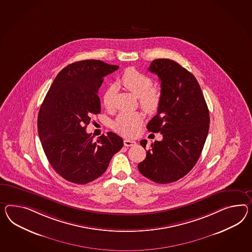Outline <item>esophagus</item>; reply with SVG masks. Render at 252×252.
<instances>
[{
	"instance_id": "1",
	"label": "esophagus",
	"mask_w": 252,
	"mask_h": 252,
	"mask_svg": "<svg viewBox=\"0 0 252 252\" xmlns=\"http://www.w3.org/2000/svg\"><path fill=\"white\" fill-rule=\"evenodd\" d=\"M123 143H124V146H126V147H129V146H133V145H135L136 142L132 141V140H129V139H125Z\"/></svg>"
}]
</instances>
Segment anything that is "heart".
Listing matches in <instances>:
<instances>
[{
	"label": "heart",
	"mask_w": 252,
	"mask_h": 252,
	"mask_svg": "<svg viewBox=\"0 0 252 252\" xmlns=\"http://www.w3.org/2000/svg\"><path fill=\"white\" fill-rule=\"evenodd\" d=\"M120 83L125 89L138 96L142 109L148 112H155L161 103V92L159 87L153 85V80L147 75L134 68H128L120 78ZM116 88L111 86L103 95L104 106L107 109L113 107ZM143 122V115L139 111L122 112L113 123L117 132L125 136L134 135L140 124Z\"/></svg>",
	"instance_id": "heart-1"
}]
</instances>
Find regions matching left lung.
Instances as JSON below:
<instances>
[{
	"label": "left lung",
	"mask_w": 252,
	"mask_h": 252,
	"mask_svg": "<svg viewBox=\"0 0 252 252\" xmlns=\"http://www.w3.org/2000/svg\"><path fill=\"white\" fill-rule=\"evenodd\" d=\"M149 71L161 81V103L147 125L160 132L161 141L151 143L140 173L158 184L179 180L200 157L209 129V111L200 86L192 73L174 60L155 59ZM141 145L147 147V141Z\"/></svg>",
	"instance_id": "1"
}]
</instances>
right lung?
<instances>
[{
  "mask_svg": "<svg viewBox=\"0 0 252 252\" xmlns=\"http://www.w3.org/2000/svg\"><path fill=\"white\" fill-rule=\"evenodd\" d=\"M118 68L95 59L66 65L41 105L39 138L50 165L65 180L86 185L97 179L123 148V138L114 132L93 142V136L86 131L91 115L100 113L97 93L104 77Z\"/></svg>",
  "mask_w": 252,
  "mask_h": 252,
  "instance_id": "add662e5",
  "label": "right lung"
}]
</instances>
